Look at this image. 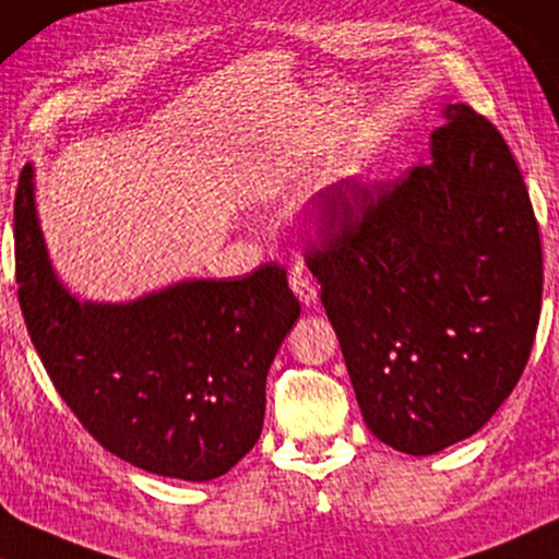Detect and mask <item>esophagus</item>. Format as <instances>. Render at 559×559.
<instances>
[{
  "instance_id": "obj_1",
  "label": "esophagus",
  "mask_w": 559,
  "mask_h": 559,
  "mask_svg": "<svg viewBox=\"0 0 559 559\" xmlns=\"http://www.w3.org/2000/svg\"><path fill=\"white\" fill-rule=\"evenodd\" d=\"M290 288H294V294L301 304L309 306L317 301V283H313V278L306 271H296L294 276H290Z\"/></svg>"
}]
</instances>
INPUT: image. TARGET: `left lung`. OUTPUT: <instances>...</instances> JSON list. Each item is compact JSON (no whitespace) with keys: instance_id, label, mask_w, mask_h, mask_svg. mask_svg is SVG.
I'll use <instances>...</instances> for the list:
<instances>
[{"instance_id":"obj_1","label":"left lung","mask_w":559,"mask_h":559,"mask_svg":"<svg viewBox=\"0 0 559 559\" xmlns=\"http://www.w3.org/2000/svg\"><path fill=\"white\" fill-rule=\"evenodd\" d=\"M430 162L317 194L306 263L367 428L411 455L474 436L512 395L542 306V240L507 141L445 108Z\"/></svg>"}]
</instances>
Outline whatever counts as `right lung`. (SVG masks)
Segmentation results:
<instances>
[{"mask_svg":"<svg viewBox=\"0 0 559 559\" xmlns=\"http://www.w3.org/2000/svg\"><path fill=\"white\" fill-rule=\"evenodd\" d=\"M33 177L27 164L14 194V276L55 390L106 451L148 474H227L261 438L265 377L301 313L286 269L81 304L47 261Z\"/></svg>","mask_w":559,"mask_h":559,"instance_id":"add662e5","label":"right lung"}]
</instances>
